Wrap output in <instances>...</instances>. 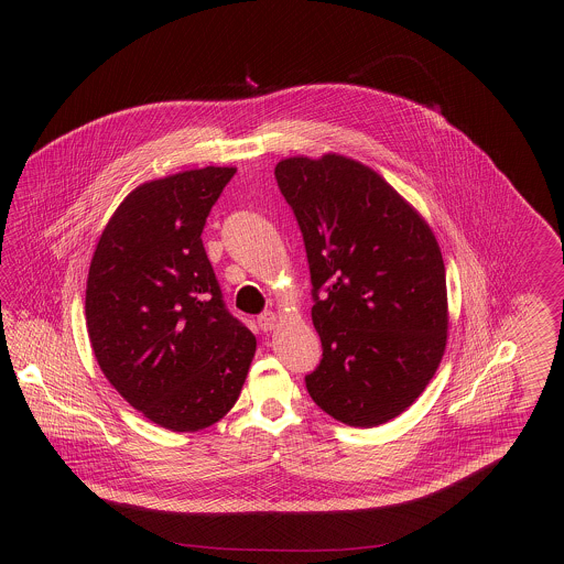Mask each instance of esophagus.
Wrapping results in <instances>:
<instances>
[{
  "mask_svg": "<svg viewBox=\"0 0 564 564\" xmlns=\"http://www.w3.org/2000/svg\"><path fill=\"white\" fill-rule=\"evenodd\" d=\"M258 323H260V327L264 329V332H270V329H274V325H276V315L274 313H262L260 317H258Z\"/></svg>",
  "mask_w": 564,
  "mask_h": 564,
  "instance_id": "34e87169",
  "label": "esophagus"
}]
</instances>
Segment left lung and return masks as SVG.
Segmentation results:
<instances>
[{
  "instance_id": "obj_1",
  "label": "left lung",
  "mask_w": 564,
  "mask_h": 564,
  "mask_svg": "<svg viewBox=\"0 0 564 564\" xmlns=\"http://www.w3.org/2000/svg\"><path fill=\"white\" fill-rule=\"evenodd\" d=\"M323 359L313 402L350 427L382 425L425 391L448 336L446 269L430 224L376 171L340 154L285 159Z\"/></svg>"
}]
</instances>
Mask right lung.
Listing matches in <instances>:
<instances>
[{"label": "right lung", "mask_w": 564, "mask_h": 564, "mask_svg": "<svg viewBox=\"0 0 564 564\" xmlns=\"http://www.w3.org/2000/svg\"><path fill=\"white\" fill-rule=\"evenodd\" d=\"M235 166L145 182L120 203L86 281V329L111 387L171 431L217 423L241 395L256 336L221 300L203 228Z\"/></svg>", "instance_id": "1"}]
</instances>
